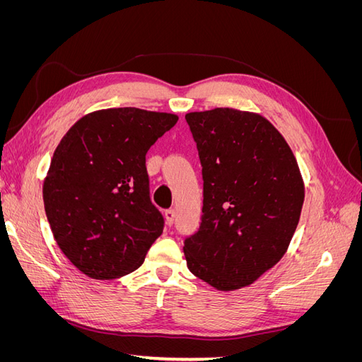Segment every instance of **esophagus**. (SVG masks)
<instances>
[{
	"label": "esophagus",
	"instance_id": "esophagus-1",
	"mask_svg": "<svg viewBox=\"0 0 362 362\" xmlns=\"http://www.w3.org/2000/svg\"><path fill=\"white\" fill-rule=\"evenodd\" d=\"M164 216H166V223H168V225H172L173 221H175V210H166V213H164Z\"/></svg>",
	"mask_w": 362,
	"mask_h": 362
}]
</instances>
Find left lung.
Here are the masks:
<instances>
[{
	"instance_id": "1",
	"label": "left lung",
	"mask_w": 362,
	"mask_h": 362,
	"mask_svg": "<svg viewBox=\"0 0 362 362\" xmlns=\"http://www.w3.org/2000/svg\"><path fill=\"white\" fill-rule=\"evenodd\" d=\"M204 178L199 231L185 238L194 276L221 291L254 284L286 254L305 185L286 139L258 113L218 107L185 115Z\"/></svg>"
}]
</instances>
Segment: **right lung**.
<instances>
[{"mask_svg": "<svg viewBox=\"0 0 362 362\" xmlns=\"http://www.w3.org/2000/svg\"><path fill=\"white\" fill-rule=\"evenodd\" d=\"M177 120L136 107L96 110L76 120L54 151L43 205L59 247L86 276L128 275L161 235L146 152Z\"/></svg>", "mask_w": 362, "mask_h": 362, "instance_id": "obj_1", "label": "right lung"}]
</instances>
